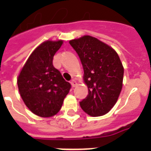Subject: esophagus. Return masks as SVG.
I'll return each instance as SVG.
<instances>
[{
  "label": "esophagus",
  "instance_id": "1",
  "mask_svg": "<svg viewBox=\"0 0 151 151\" xmlns=\"http://www.w3.org/2000/svg\"><path fill=\"white\" fill-rule=\"evenodd\" d=\"M71 85H72V87H76L77 86V85H78V83H77V81H76L75 80H72L71 81Z\"/></svg>",
  "mask_w": 151,
  "mask_h": 151
}]
</instances>
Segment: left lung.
<instances>
[{"mask_svg": "<svg viewBox=\"0 0 151 151\" xmlns=\"http://www.w3.org/2000/svg\"><path fill=\"white\" fill-rule=\"evenodd\" d=\"M80 58L83 81L88 89L81 107L92 117L107 114L117 103L123 85L124 67L117 52L99 39L85 35L69 41Z\"/></svg>", "mask_w": 151, "mask_h": 151, "instance_id": "8db88e82", "label": "left lung"}]
</instances>
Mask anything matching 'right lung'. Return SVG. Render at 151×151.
I'll return each instance as SVG.
<instances>
[{
  "label": "right lung",
  "instance_id": "add662e5",
  "mask_svg": "<svg viewBox=\"0 0 151 151\" xmlns=\"http://www.w3.org/2000/svg\"><path fill=\"white\" fill-rule=\"evenodd\" d=\"M63 44V40H48L39 45L17 78L19 92L25 105L39 117L56 114L70 89V84L52 64L55 54Z\"/></svg>",
  "mask_w": 151,
  "mask_h": 151
}]
</instances>
